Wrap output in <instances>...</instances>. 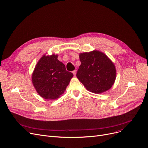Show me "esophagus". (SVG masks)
<instances>
[{
  "label": "esophagus",
  "mask_w": 148,
  "mask_h": 148,
  "mask_svg": "<svg viewBox=\"0 0 148 148\" xmlns=\"http://www.w3.org/2000/svg\"><path fill=\"white\" fill-rule=\"evenodd\" d=\"M76 73H77V71H76V70H74V71H73V74H74V76H75V75H76Z\"/></svg>",
  "instance_id": "1"
}]
</instances>
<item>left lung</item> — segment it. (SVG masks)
Listing matches in <instances>:
<instances>
[{
    "label": "left lung",
    "mask_w": 148,
    "mask_h": 148,
    "mask_svg": "<svg viewBox=\"0 0 148 148\" xmlns=\"http://www.w3.org/2000/svg\"><path fill=\"white\" fill-rule=\"evenodd\" d=\"M81 65L77 77L88 90L101 93L113 85L116 70L114 64L104 53L97 51L80 53Z\"/></svg>",
    "instance_id": "8db88e82"
}]
</instances>
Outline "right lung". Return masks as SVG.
Returning <instances> with one entry per match:
<instances>
[{
    "instance_id": "right-lung-1",
    "label": "right lung",
    "mask_w": 148,
    "mask_h": 148,
    "mask_svg": "<svg viewBox=\"0 0 148 148\" xmlns=\"http://www.w3.org/2000/svg\"><path fill=\"white\" fill-rule=\"evenodd\" d=\"M73 74L66 70L58 55L43 56L37 62L32 82L37 93L46 99H56L66 89Z\"/></svg>"
}]
</instances>
